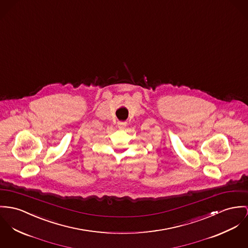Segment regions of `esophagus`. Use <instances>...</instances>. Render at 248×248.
Listing matches in <instances>:
<instances>
[{
    "label": "esophagus",
    "mask_w": 248,
    "mask_h": 248,
    "mask_svg": "<svg viewBox=\"0 0 248 248\" xmlns=\"http://www.w3.org/2000/svg\"><path fill=\"white\" fill-rule=\"evenodd\" d=\"M118 126H119L120 129H124L125 124H124V123H119V124H118Z\"/></svg>",
    "instance_id": "obj_1"
}]
</instances>
